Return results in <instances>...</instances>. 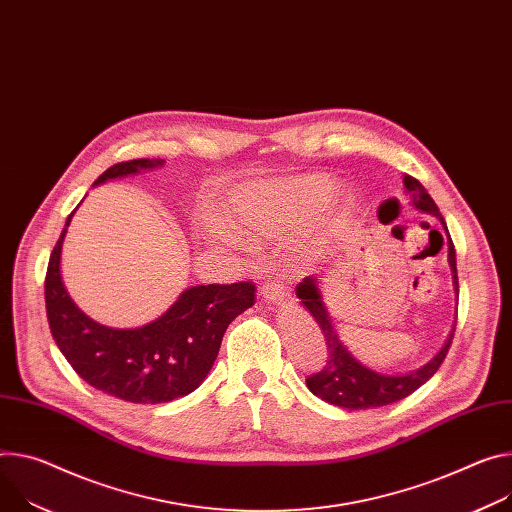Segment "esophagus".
<instances>
[{"label": "esophagus", "instance_id": "1", "mask_svg": "<svg viewBox=\"0 0 512 512\" xmlns=\"http://www.w3.org/2000/svg\"><path fill=\"white\" fill-rule=\"evenodd\" d=\"M261 296L265 300H284L286 296V290L282 284H275V282H265L261 286Z\"/></svg>", "mask_w": 512, "mask_h": 512}]
</instances>
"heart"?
I'll use <instances>...</instances> for the list:
<instances>
[{
    "label": "heart",
    "instance_id": "b5f03b06",
    "mask_svg": "<svg viewBox=\"0 0 512 512\" xmlns=\"http://www.w3.org/2000/svg\"><path fill=\"white\" fill-rule=\"evenodd\" d=\"M331 192V179L324 175H304L280 183L261 185L232 200L226 216L232 224L251 235H275L306 220ZM314 243L304 241L294 249L296 263L314 259Z\"/></svg>",
    "mask_w": 512,
    "mask_h": 512
}]
</instances>
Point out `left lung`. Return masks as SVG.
Listing matches in <instances>:
<instances>
[{
    "instance_id": "left-lung-1",
    "label": "left lung",
    "mask_w": 512,
    "mask_h": 512,
    "mask_svg": "<svg viewBox=\"0 0 512 512\" xmlns=\"http://www.w3.org/2000/svg\"><path fill=\"white\" fill-rule=\"evenodd\" d=\"M404 188L410 194L412 206L416 210L433 214L443 224V228L447 232L449 267H451V273H453V288H455V294H459L455 247L451 243L449 230L445 226V220H443L437 204L427 194V190L423 188V183L414 179V177H410V175H404ZM296 296L302 300V306H306V310L314 316V320L318 322V329L324 333V341H327V345H329L327 363H324L322 369H318L316 374L306 378V386L314 396L322 398L324 402H329V404L341 406V408L365 410V408L386 406V404H392V402H398V400L406 398L416 388H421L427 380L433 378V374L441 367V363H443V359H445V355L451 347V341H453V331L455 329L451 331L443 349L421 369L408 371V374H402V376L378 374V371L361 365L345 349V345L339 341L337 331H335L333 322H331V316L327 312V306H324V302H322L316 277H312V275L304 277V280L296 286Z\"/></svg>"
}]
</instances>
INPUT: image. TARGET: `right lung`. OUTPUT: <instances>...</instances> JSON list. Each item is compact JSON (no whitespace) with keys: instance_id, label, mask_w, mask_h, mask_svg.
I'll use <instances>...</instances> for the list:
<instances>
[{"instance_id":"right-lung-1","label":"right lung","mask_w":512,"mask_h":512,"mask_svg":"<svg viewBox=\"0 0 512 512\" xmlns=\"http://www.w3.org/2000/svg\"><path fill=\"white\" fill-rule=\"evenodd\" d=\"M157 165L163 159L122 161L106 169L96 185ZM71 216L44 280L46 316L65 359L89 386L124 402L159 404L194 392L212 369L228 324L255 304V284L194 286L145 327H104L75 306L61 280V247Z\"/></svg>"}]
</instances>
